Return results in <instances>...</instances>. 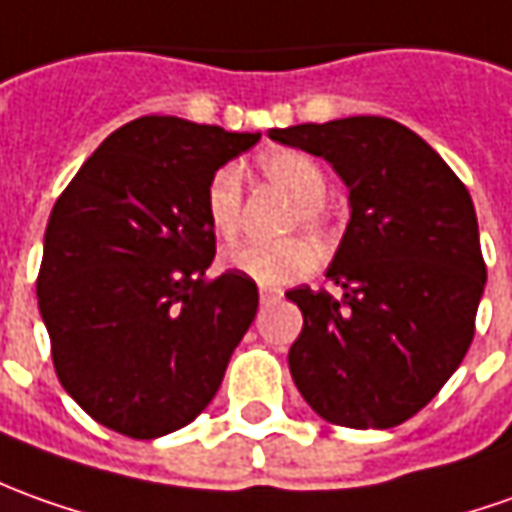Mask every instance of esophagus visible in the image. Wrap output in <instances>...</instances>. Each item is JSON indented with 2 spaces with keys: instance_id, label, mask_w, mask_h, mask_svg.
<instances>
[{
  "instance_id": "obj_1",
  "label": "esophagus",
  "mask_w": 512,
  "mask_h": 512,
  "mask_svg": "<svg viewBox=\"0 0 512 512\" xmlns=\"http://www.w3.org/2000/svg\"><path fill=\"white\" fill-rule=\"evenodd\" d=\"M257 291H260V302H269V300H274V297H280V294H283V291H280V288H274V285H260Z\"/></svg>"
}]
</instances>
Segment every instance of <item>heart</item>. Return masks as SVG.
<instances>
[{
  "label": "heart",
  "instance_id": "obj_1",
  "mask_svg": "<svg viewBox=\"0 0 512 512\" xmlns=\"http://www.w3.org/2000/svg\"><path fill=\"white\" fill-rule=\"evenodd\" d=\"M263 179L283 190L285 196L294 198V210L288 229L300 227L316 241H325L333 227L325 193H328V176L308 154L302 151H271L260 159ZM204 210L212 232L224 241H232L241 232L243 221V176L238 165H221L207 182L204 193ZM224 263L243 277H252L260 283H288L300 280L314 269L316 257L305 241H280V243H241L224 252Z\"/></svg>",
  "mask_w": 512,
  "mask_h": 512
}]
</instances>
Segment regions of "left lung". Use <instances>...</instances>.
<instances>
[{
  "mask_svg": "<svg viewBox=\"0 0 512 512\" xmlns=\"http://www.w3.org/2000/svg\"><path fill=\"white\" fill-rule=\"evenodd\" d=\"M328 159L350 190V224L330 263L339 297L300 285L291 378L316 415L392 429L443 389L474 339L488 269L474 201L429 142L389 117L271 128Z\"/></svg>",
  "mask_w": 512,
  "mask_h": 512,
  "instance_id": "left-lung-1",
  "label": "left lung"
}]
</instances>
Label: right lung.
<instances>
[{"instance_id":"add662e5","label":"right lung","mask_w":512,"mask_h":512,"mask_svg":"<svg viewBox=\"0 0 512 512\" xmlns=\"http://www.w3.org/2000/svg\"><path fill=\"white\" fill-rule=\"evenodd\" d=\"M257 139L139 117L103 139L55 201L38 311L61 387L100 426L154 440L215 398L257 314V285L238 271L204 277L215 257L204 193Z\"/></svg>"}]
</instances>
